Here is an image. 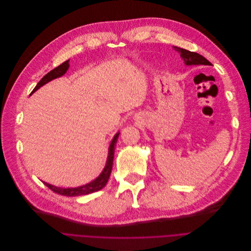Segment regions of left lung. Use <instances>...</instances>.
<instances>
[{"mask_svg": "<svg viewBox=\"0 0 251 251\" xmlns=\"http://www.w3.org/2000/svg\"><path fill=\"white\" fill-rule=\"evenodd\" d=\"M174 48L180 53V56L183 58L186 65H212V63L208 59L197 52L189 51L187 49L177 46H174Z\"/></svg>", "mask_w": 251, "mask_h": 251, "instance_id": "1", "label": "left lung"}]
</instances>
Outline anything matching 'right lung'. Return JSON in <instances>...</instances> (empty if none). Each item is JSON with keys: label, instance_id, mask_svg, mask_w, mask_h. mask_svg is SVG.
Instances as JSON below:
<instances>
[{"label": "right lung", "instance_id": "obj_1", "mask_svg": "<svg viewBox=\"0 0 251 251\" xmlns=\"http://www.w3.org/2000/svg\"><path fill=\"white\" fill-rule=\"evenodd\" d=\"M68 67H69V60L63 62L62 64H60L56 68L52 69L51 71H49L45 76H43L41 78V80L37 83V85L35 86V88L32 90V92L30 94L34 93L36 90H38L41 86H43L47 82L64 75L66 73ZM119 135H120V132L115 135V137L113 138V140L111 142V145L109 147V156H108V160H107L105 169L103 170L101 175H100L97 179H95L94 181H92L91 183L86 184L81 187H78V188H59V187L52 186V185H50L45 182H44V185L47 186L50 190H52L54 193H57L62 196H67V197H76V196L87 195V194L94 193V192H97L99 190L103 189L107 185L108 180L111 175V172H112L113 161H114V156H115V148H116V144H117Z\"/></svg>", "mask_w": 251, "mask_h": 251}]
</instances>
